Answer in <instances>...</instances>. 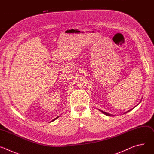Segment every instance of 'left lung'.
Returning <instances> with one entry per match:
<instances>
[{
	"mask_svg": "<svg viewBox=\"0 0 154 154\" xmlns=\"http://www.w3.org/2000/svg\"><path fill=\"white\" fill-rule=\"evenodd\" d=\"M137 105H136V106H135V107H136V106H137ZM135 107H134V108H135ZM134 108H132V109H130V110H128V111H127V112H125V113H127V112H130V111H131V109H134ZM99 111H100V112H102V113H103V114H105V115H107V116H114V115H112V114H109V113H106V112H103V111H102V110H100V109H99Z\"/></svg>",
	"mask_w": 154,
	"mask_h": 154,
	"instance_id": "8db88e82",
	"label": "left lung"
}]
</instances>
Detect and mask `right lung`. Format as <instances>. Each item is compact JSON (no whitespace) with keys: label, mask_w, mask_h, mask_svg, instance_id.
<instances>
[{"label":"right lung","mask_w":154,"mask_h":154,"mask_svg":"<svg viewBox=\"0 0 154 154\" xmlns=\"http://www.w3.org/2000/svg\"><path fill=\"white\" fill-rule=\"evenodd\" d=\"M58 117H59V116H58V117H57V118H55V119H53V120H52V121H51V122H52V121H55V119H57V118H58Z\"/></svg>","instance_id":"1"}]
</instances>
